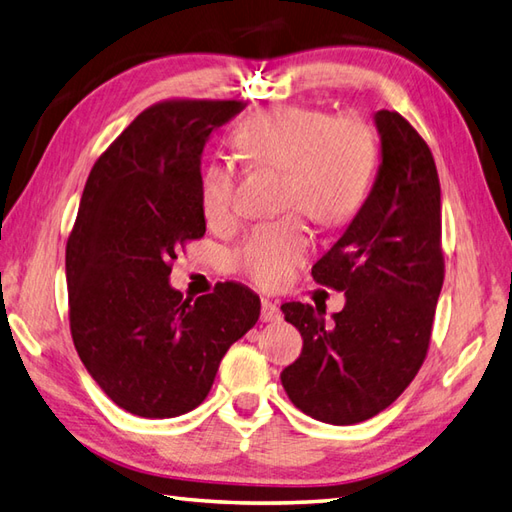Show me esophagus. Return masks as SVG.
<instances>
[{
  "mask_svg": "<svg viewBox=\"0 0 512 512\" xmlns=\"http://www.w3.org/2000/svg\"><path fill=\"white\" fill-rule=\"evenodd\" d=\"M280 307L276 305V302H271L269 298H263V302H260V320L263 322H278L280 320Z\"/></svg>",
  "mask_w": 512,
  "mask_h": 512,
  "instance_id": "obj_1",
  "label": "esophagus"
}]
</instances>
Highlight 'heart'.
I'll return each mask as SVG.
<instances>
[{
  "instance_id": "1",
  "label": "heart",
  "mask_w": 512,
  "mask_h": 512,
  "mask_svg": "<svg viewBox=\"0 0 512 512\" xmlns=\"http://www.w3.org/2000/svg\"><path fill=\"white\" fill-rule=\"evenodd\" d=\"M236 148L254 168H276L280 207H296L322 225H340L358 212L378 165V137L353 117L278 106L245 119L234 132ZM198 205L212 227L236 218V172L210 161L198 179ZM311 249L309 227L298 214L263 223L236 247L234 265L263 287H276L294 274Z\"/></svg>"
}]
</instances>
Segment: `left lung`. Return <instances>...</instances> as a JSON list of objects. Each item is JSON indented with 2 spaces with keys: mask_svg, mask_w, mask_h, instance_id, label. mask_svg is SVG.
I'll list each match as a JSON object with an SVG mask.
<instances>
[{
  "mask_svg": "<svg viewBox=\"0 0 512 512\" xmlns=\"http://www.w3.org/2000/svg\"><path fill=\"white\" fill-rule=\"evenodd\" d=\"M380 168L369 196L311 269L344 291V307L285 302L302 336L300 358L280 382L302 413L347 426L400 398L420 371L444 283L440 179L429 145L402 114L375 112Z\"/></svg>",
  "mask_w": 512,
  "mask_h": 512,
  "instance_id": "8db88e82",
  "label": "left lung"
}]
</instances>
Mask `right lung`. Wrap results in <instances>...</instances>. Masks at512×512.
Segmentation results:
<instances>
[{"label": "right lung", "instance_id": "right-lung-1", "mask_svg": "<svg viewBox=\"0 0 512 512\" xmlns=\"http://www.w3.org/2000/svg\"><path fill=\"white\" fill-rule=\"evenodd\" d=\"M243 101H163L103 152L66 245L70 333L101 391L132 415L176 417L210 393L218 364L256 325L260 298L238 283L185 300L176 252L205 234L201 154Z\"/></svg>", "mask_w": 512, "mask_h": 512}]
</instances>
